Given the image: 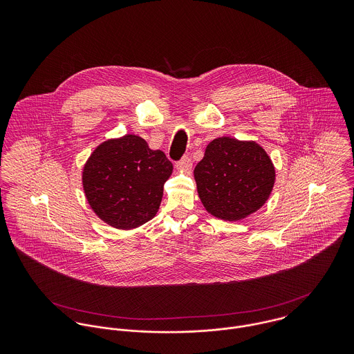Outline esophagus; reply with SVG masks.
Segmentation results:
<instances>
[{
	"label": "esophagus",
	"mask_w": 354,
	"mask_h": 354,
	"mask_svg": "<svg viewBox=\"0 0 354 354\" xmlns=\"http://www.w3.org/2000/svg\"><path fill=\"white\" fill-rule=\"evenodd\" d=\"M176 166H177V169H184V170H188V169H191L192 167V160H191V158L189 156H183L180 160H177L176 162Z\"/></svg>",
	"instance_id": "obj_1"
}]
</instances>
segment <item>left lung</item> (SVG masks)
Masks as SVG:
<instances>
[{"instance_id": "obj_1", "label": "left lung", "mask_w": 354, "mask_h": 354, "mask_svg": "<svg viewBox=\"0 0 354 354\" xmlns=\"http://www.w3.org/2000/svg\"><path fill=\"white\" fill-rule=\"evenodd\" d=\"M194 174L204 208L223 221L257 211L275 183L274 165L263 147L226 136L209 142Z\"/></svg>"}]
</instances>
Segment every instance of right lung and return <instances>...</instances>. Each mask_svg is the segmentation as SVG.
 Wrapping results in <instances>:
<instances>
[{"mask_svg":"<svg viewBox=\"0 0 354 354\" xmlns=\"http://www.w3.org/2000/svg\"><path fill=\"white\" fill-rule=\"evenodd\" d=\"M171 171L163 151L151 150L140 136L125 135L103 142L91 153L83 169V189L103 222L133 229L158 212Z\"/></svg>","mask_w":354,"mask_h":354,"instance_id":"1","label":"right lung"}]
</instances>
